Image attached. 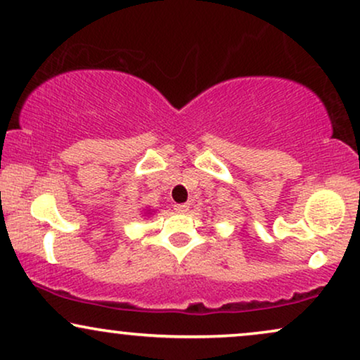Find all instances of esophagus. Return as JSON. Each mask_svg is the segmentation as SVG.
Segmentation results:
<instances>
[{"mask_svg": "<svg viewBox=\"0 0 360 360\" xmlns=\"http://www.w3.org/2000/svg\"><path fill=\"white\" fill-rule=\"evenodd\" d=\"M174 211L179 212V214H186L189 211V206H188V204H176Z\"/></svg>", "mask_w": 360, "mask_h": 360, "instance_id": "1", "label": "esophagus"}]
</instances>
